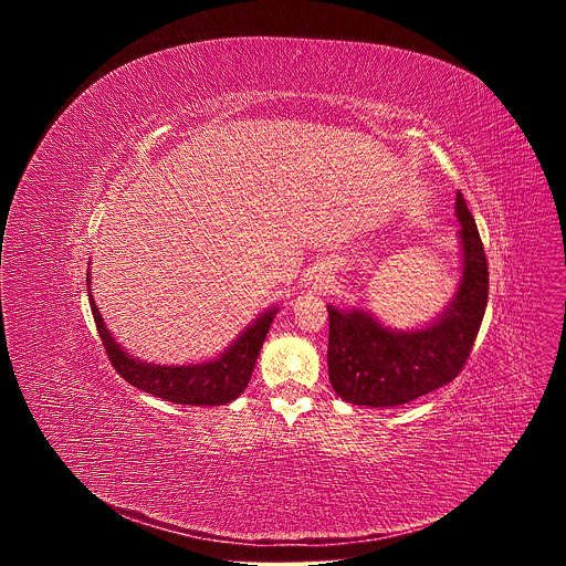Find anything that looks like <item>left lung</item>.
Wrapping results in <instances>:
<instances>
[{
  "label": "left lung",
  "instance_id": "left-lung-1",
  "mask_svg": "<svg viewBox=\"0 0 566 566\" xmlns=\"http://www.w3.org/2000/svg\"><path fill=\"white\" fill-rule=\"evenodd\" d=\"M463 277L454 302L432 327L394 334L363 311L329 308V380L354 406L394 408L459 376L489 304V262L472 212L457 192Z\"/></svg>",
  "mask_w": 566,
  "mask_h": 566
}]
</instances>
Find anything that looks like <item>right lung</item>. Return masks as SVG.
<instances>
[{
  "instance_id": "add662e5",
  "label": "right lung",
  "mask_w": 566,
  "mask_h": 566,
  "mask_svg": "<svg viewBox=\"0 0 566 566\" xmlns=\"http://www.w3.org/2000/svg\"><path fill=\"white\" fill-rule=\"evenodd\" d=\"M90 300H92V293H90ZM92 313L96 319V329L101 334L103 347L107 352V358L129 385L151 396L177 402V406H223V402L234 400L241 391L247 389L253 376L255 360L264 345V338L271 329L273 315L277 311L264 313L255 325L241 334L239 340H234V345L226 354H221L217 360L190 365V367L145 365L136 358H129L112 340V334L105 329L103 317L94 300H92Z\"/></svg>"
}]
</instances>
